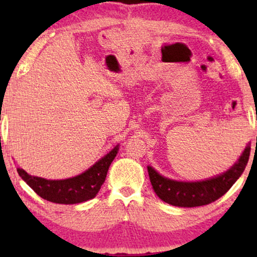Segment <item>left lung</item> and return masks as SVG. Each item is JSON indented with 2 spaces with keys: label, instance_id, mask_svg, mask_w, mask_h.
<instances>
[{
  "label": "left lung",
  "instance_id": "obj_1",
  "mask_svg": "<svg viewBox=\"0 0 257 257\" xmlns=\"http://www.w3.org/2000/svg\"><path fill=\"white\" fill-rule=\"evenodd\" d=\"M249 154L250 145L248 144L229 170L201 181H178L165 178L151 166H147V171L154 192L163 201L177 207H199L214 202L226 194L243 173Z\"/></svg>",
  "mask_w": 257,
  "mask_h": 257
}]
</instances>
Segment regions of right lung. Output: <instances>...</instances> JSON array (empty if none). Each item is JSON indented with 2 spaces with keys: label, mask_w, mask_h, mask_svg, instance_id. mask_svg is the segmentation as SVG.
Here are the masks:
<instances>
[{
  "label": "right lung",
  "mask_w": 257,
  "mask_h": 257,
  "mask_svg": "<svg viewBox=\"0 0 257 257\" xmlns=\"http://www.w3.org/2000/svg\"><path fill=\"white\" fill-rule=\"evenodd\" d=\"M119 145L114 146L106 156L100 158L89 170L76 177L64 180H48L28 174L17 168L20 177L37 193L41 198L62 205H75L93 199L99 192L106 178L108 167L117 156Z\"/></svg>",
  "instance_id": "add662e5"
}]
</instances>
